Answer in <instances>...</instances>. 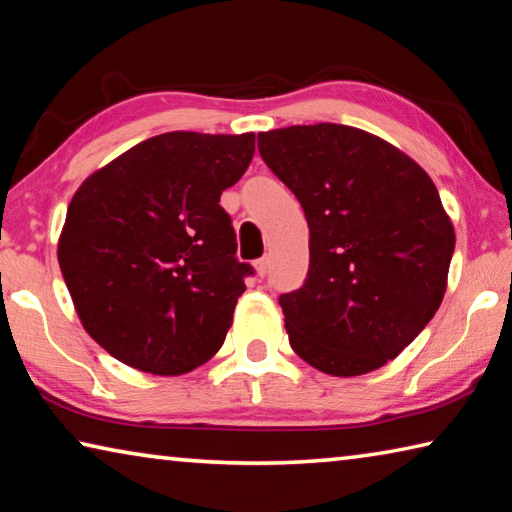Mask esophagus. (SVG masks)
<instances>
[{"label": "esophagus", "instance_id": "34e87169", "mask_svg": "<svg viewBox=\"0 0 512 512\" xmlns=\"http://www.w3.org/2000/svg\"><path fill=\"white\" fill-rule=\"evenodd\" d=\"M253 266H255V273H257V277H264V275L268 273V262H266L264 257H262V259H257V262H255Z\"/></svg>", "mask_w": 512, "mask_h": 512}]
</instances>
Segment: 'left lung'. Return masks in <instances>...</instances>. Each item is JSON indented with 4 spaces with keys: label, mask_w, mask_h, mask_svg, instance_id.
<instances>
[{
    "label": "left lung",
    "mask_w": 512,
    "mask_h": 512,
    "mask_svg": "<svg viewBox=\"0 0 512 512\" xmlns=\"http://www.w3.org/2000/svg\"><path fill=\"white\" fill-rule=\"evenodd\" d=\"M262 160L302 205L309 273L280 296L289 343L332 377L395 359L436 314L456 235L418 162L343 124L259 133Z\"/></svg>",
    "instance_id": "8db88e82"
}]
</instances>
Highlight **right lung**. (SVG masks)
Returning <instances> with one entry per match:
<instances>
[{
	"label": "right lung",
	"instance_id": "right-lung-1",
	"mask_svg": "<svg viewBox=\"0 0 512 512\" xmlns=\"http://www.w3.org/2000/svg\"><path fill=\"white\" fill-rule=\"evenodd\" d=\"M253 153V133H162L76 189L58 264L83 329L121 363L178 377L221 350L253 268L219 201Z\"/></svg>",
	"mask_w": 512,
	"mask_h": 512
}]
</instances>
